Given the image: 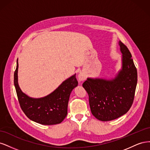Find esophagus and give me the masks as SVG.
<instances>
[{
	"mask_svg": "<svg viewBox=\"0 0 150 150\" xmlns=\"http://www.w3.org/2000/svg\"><path fill=\"white\" fill-rule=\"evenodd\" d=\"M86 78V74L83 72H79V74L78 75V80L79 81H83L85 80Z\"/></svg>",
	"mask_w": 150,
	"mask_h": 150,
	"instance_id": "esophagus-1",
	"label": "esophagus"
}]
</instances>
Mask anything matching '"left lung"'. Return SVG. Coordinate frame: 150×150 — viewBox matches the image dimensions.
<instances>
[{
    "label": "left lung",
    "instance_id": "obj_1",
    "mask_svg": "<svg viewBox=\"0 0 150 150\" xmlns=\"http://www.w3.org/2000/svg\"><path fill=\"white\" fill-rule=\"evenodd\" d=\"M119 44L122 54V66L115 78H88L83 84L88 94L92 114L102 121L115 120L126 114L134 98L138 81L137 67L128 47L121 41Z\"/></svg>",
    "mask_w": 150,
    "mask_h": 150
}]
</instances>
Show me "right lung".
I'll return each instance as SVG.
<instances>
[{"label": "right lung", "instance_id": "add662e5", "mask_svg": "<svg viewBox=\"0 0 150 150\" xmlns=\"http://www.w3.org/2000/svg\"><path fill=\"white\" fill-rule=\"evenodd\" d=\"M18 60L14 72L13 83L20 106L29 118L44 125H57L64 120L67 114L70 94L78 84L76 74L64 81L48 96L39 99L31 98L21 91L17 83Z\"/></svg>", "mask_w": 150, "mask_h": 150}]
</instances>
